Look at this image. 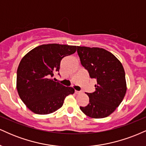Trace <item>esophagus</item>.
Wrapping results in <instances>:
<instances>
[{
    "label": "esophagus",
    "mask_w": 146,
    "mask_h": 146,
    "mask_svg": "<svg viewBox=\"0 0 146 146\" xmlns=\"http://www.w3.org/2000/svg\"><path fill=\"white\" fill-rule=\"evenodd\" d=\"M81 93V91H78V90H75V94H79V93Z\"/></svg>",
    "instance_id": "34e87169"
}]
</instances>
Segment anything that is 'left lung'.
<instances>
[{"mask_svg": "<svg viewBox=\"0 0 146 146\" xmlns=\"http://www.w3.org/2000/svg\"><path fill=\"white\" fill-rule=\"evenodd\" d=\"M82 66L97 80L95 91L86 93L89 103L80 108L91 118L109 116L119 106L126 93L125 71L113 53L102 48L77 46Z\"/></svg>", "mask_w": 146, "mask_h": 146, "instance_id": "left-lung-1", "label": "left lung"}]
</instances>
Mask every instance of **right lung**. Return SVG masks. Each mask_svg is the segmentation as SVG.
<instances>
[{
  "label": "right lung",
  "instance_id": "add662e5",
  "mask_svg": "<svg viewBox=\"0 0 146 146\" xmlns=\"http://www.w3.org/2000/svg\"><path fill=\"white\" fill-rule=\"evenodd\" d=\"M76 49V46L66 44H42L23 57L17 70L16 88L30 110L38 115L52 113L62 106L66 96L74 93L72 87L63 86L53 78L59 72L62 59Z\"/></svg>",
  "mask_w": 146,
  "mask_h": 146
}]
</instances>
